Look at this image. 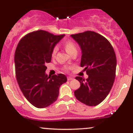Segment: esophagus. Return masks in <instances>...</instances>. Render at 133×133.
I'll return each mask as SVG.
<instances>
[{
    "label": "esophagus",
    "instance_id": "1",
    "mask_svg": "<svg viewBox=\"0 0 133 133\" xmlns=\"http://www.w3.org/2000/svg\"><path fill=\"white\" fill-rule=\"evenodd\" d=\"M72 79H73V77H70V76H69V77H68V81H71V80H72Z\"/></svg>",
    "mask_w": 133,
    "mask_h": 133
}]
</instances>
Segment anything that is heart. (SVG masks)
<instances>
[{
	"instance_id": "obj_1",
	"label": "heart",
	"mask_w": 133,
	"mask_h": 133,
	"mask_svg": "<svg viewBox=\"0 0 133 133\" xmlns=\"http://www.w3.org/2000/svg\"><path fill=\"white\" fill-rule=\"evenodd\" d=\"M63 46L64 47L65 50L70 55H71L74 52H77V45H76V44L72 41H65L64 43L63 44ZM57 48L56 47H55L53 49L52 51V54H51L52 57H55L56 53H57ZM69 69V67H65V71H68Z\"/></svg>"
}]
</instances>
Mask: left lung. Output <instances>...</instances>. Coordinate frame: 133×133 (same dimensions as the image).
<instances>
[{
  "instance_id": "left-lung-1",
  "label": "left lung",
  "mask_w": 133,
  "mask_h": 133,
  "mask_svg": "<svg viewBox=\"0 0 133 133\" xmlns=\"http://www.w3.org/2000/svg\"><path fill=\"white\" fill-rule=\"evenodd\" d=\"M82 51L81 66L85 67L88 78L77 76L81 86L74 91L76 99L89 106L104 100L110 92L116 76V57L110 42L93 31L72 34Z\"/></svg>"
}]
</instances>
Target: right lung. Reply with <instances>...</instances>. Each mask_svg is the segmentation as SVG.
Wrapping results in <instances>:
<instances>
[{
  "mask_svg": "<svg viewBox=\"0 0 133 133\" xmlns=\"http://www.w3.org/2000/svg\"><path fill=\"white\" fill-rule=\"evenodd\" d=\"M64 36L39 30L25 35L17 46L14 62L18 84L27 101L37 108L54 103L59 88L67 81L64 74L48 77L45 72L53 49Z\"/></svg>",
  "mask_w": 133,
  "mask_h": 133,
  "instance_id": "add662e5",
  "label": "right lung"
}]
</instances>
